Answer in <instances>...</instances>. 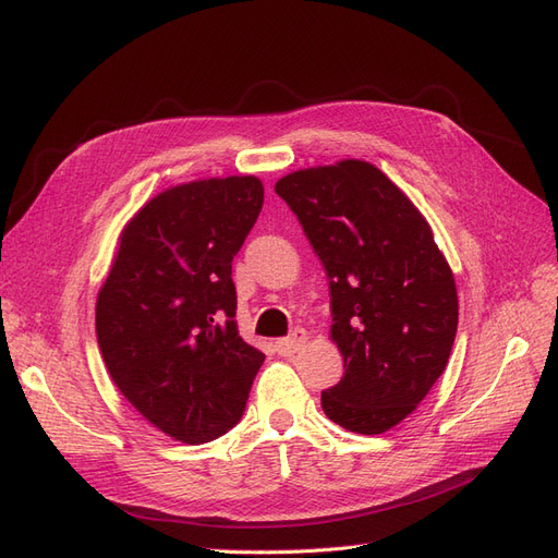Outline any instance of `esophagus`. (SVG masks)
Instances as JSON below:
<instances>
[{
    "instance_id": "1",
    "label": "esophagus",
    "mask_w": 558,
    "mask_h": 558,
    "mask_svg": "<svg viewBox=\"0 0 558 558\" xmlns=\"http://www.w3.org/2000/svg\"><path fill=\"white\" fill-rule=\"evenodd\" d=\"M307 342V332L302 328H295L289 337H281V340H277V353L279 356H293V353H298L302 347H305Z\"/></svg>"
}]
</instances>
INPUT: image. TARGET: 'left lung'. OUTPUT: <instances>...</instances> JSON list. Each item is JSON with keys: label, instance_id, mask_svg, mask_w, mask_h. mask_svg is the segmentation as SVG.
<instances>
[{"label": "left lung", "instance_id": "left-lung-1", "mask_svg": "<svg viewBox=\"0 0 558 558\" xmlns=\"http://www.w3.org/2000/svg\"><path fill=\"white\" fill-rule=\"evenodd\" d=\"M275 191L328 277L330 337L344 377L320 393V408L353 433L393 428L449 361L459 326L451 267L426 218L375 165L310 167Z\"/></svg>", "mask_w": 558, "mask_h": 558}]
</instances>
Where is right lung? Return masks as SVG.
Returning a JSON list of instances; mask_svg holds the SVG:
<instances>
[{
  "instance_id": "1",
  "label": "right lung",
  "mask_w": 558,
  "mask_h": 558,
  "mask_svg": "<svg viewBox=\"0 0 558 558\" xmlns=\"http://www.w3.org/2000/svg\"><path fill=\"white\" fill-rule=\"evenodd\" d=\"M263 209L256 177L191 181L134 214L97 295L95 330L118 391L185 445L244 414L265 353L238 330L232 258Z\"/></svg>"
}]
</instances>
